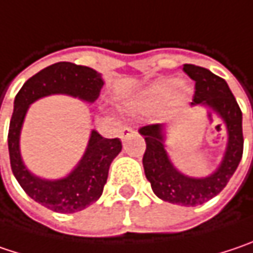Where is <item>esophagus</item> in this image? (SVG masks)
Wrapping results in <instances>:
<instances>
[{
	"label": "esophagus",
	"mask_w": 253,
	"mask_h": 253,
	"mask_svg": "<svg viewBox=\"0 0 253 253\" xmlns=\"http://www.w3.org/2000/svg\"><path fill=\"white\" fill-rule=\"evenodd\" d=\"M133 133H134V130H133L131 127H123L122 131H120V139L123 141H126Z\"/></svg>",
	"instance_id": "obj_1"
}]
</instances>
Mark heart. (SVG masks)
Instances as JSON below:
<instances>
[{
  "instance_id": "heart-1",
  "label": "heart",
  "mask_w": 253,
  "mask_h": 253,
  "mask_svg": "<svg viewBox=\"0 0 253 253\" xmlns=\"http://www.w3.org/2000/svg\"><path fill=\"white\" fill-rule=\"evenodd\" d=\"M192 96V87L186 82H179L173 77L159 79L152 83L140 96V106L144 109H155L160 107L165 103L171 101L176 106H182Z\"/></svg>"
}]
</instances>
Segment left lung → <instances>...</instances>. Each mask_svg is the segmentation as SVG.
<instances>
[{
	"mask_svg": "<svg viewBox=\"0 0 253 253\" xmlns=\"http://www.w3.org/2000/svg\"><path fill=\"white\" fill-rule=\"evenodd\" d=\"M183 71L195 82L192 107H209L226 127V149L219 166L208 176L193 177L176 169L166 150V126L150 125L139 130L146 140L143 168L146 179L159 199L182 206H198L211 201L228 185L244 153L242 112L229 85L212 71L185 64Z\"/></svg>",
	"mask_w": 253,
	"mask_h": 253,
	"instance_id": "1",
	"label": "left lung"
}]
</instances>
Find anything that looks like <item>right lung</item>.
Instances as JSON below:
<instances>
[{
	"label": "right lung",
	"instance_id": "1",
	"mask_svg": "<svg viewBox=\"0 0 253 253\" xmlns=\"http://www.w3.org/2000/svg\"><path fill=\"white\" fill-rule=\"evenodd\" d=\"M103 85L104 80L96 70L63 61L33 76L24 83L15 96L8 131L11 169L25 193L54 212H80L101 196L110 165L122 152V141L120 139H104L93 128L84 155L67 176L60 179L40 177L25 166L20 150L27 112L34 101L52 94H66L85 103H94Z\"/></svg>",
	"mask_w": 253,
	"mask_h": 253
}]
</instances>
